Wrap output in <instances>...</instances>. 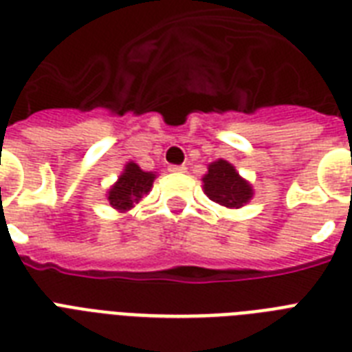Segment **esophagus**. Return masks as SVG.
Returning a JSON list of instances; mask_svg holds the SVG:
<instances>
[{
  "instance_id": "1",
  "label": "esophagus",
  "mask_w": 352,
  "mask_h": 352,
  "mask_svg": "<svg viewBox=\"0 0 352 352\" xmlns=\"http://www.w3.org/2000/svg\"><path fill=\"white\" fill-rule=\"evenodd\" d=\"M168 170L171 171V173H184L186 171V166H177V164H171Z\"/></svg>"
}]
</instances>
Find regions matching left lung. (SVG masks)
<instances>
[{"mask_svg": "<svg viewBox=\"0 0 352 352\" xmlns=\"http://www.w3.org/2000/svg\"><path fill=\"white\" fill-rule=\"evenodd\" d=\"M204 193L214 203L226 208H241L254 195V190L234 166L219 159L208 166V173L203 177Z\"/></svg>", "mask_w": 352, "mask_h": 352, "instance_id": "left-lung-1", "label": "left lung"}]
</instances>
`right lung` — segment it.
<instances>
[{
  "label": "right lung",
  "instance_id": "add662e5",
  "mask_svg": "<svg viewBox=\"0 0 352 352\" xmlns=\"http://www.w3.org/2000/svg\"><path fill=\"white\" fill-rule=\"evenodd\" d=\"M155 177L157 175L151 171L140 170V166H137L135 162H127L118 181L113 184L107 193V201L113 208L120 210V212L133 208V204L138 203L151 190Z\"/></svg>",
  "mask_w": 352,
  "mask_h": 352
}]
</instances>
